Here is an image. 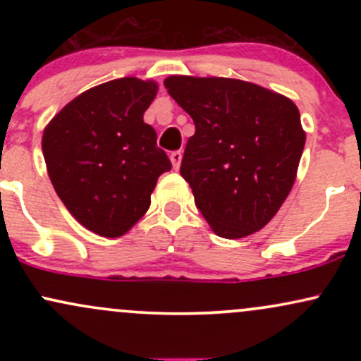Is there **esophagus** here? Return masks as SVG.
<instances>
[{
  "instance_id": "esophagus-1",
  "label": "esophagus",
  "mask_w": 361,
  "mask_h": 361,
  "mask_svg": "<svg viewBox=\"0 0 361 361\" xmlns=\"http://www.w3.org/2000/svg\"><path fill=\"white\" fill-rule=\"evenodd\" d=\"M171 163H173V168L175 169H178L180 168V164H181V157H183V152L181 151H175V152H171Z\"/></svg>"
}]
</instances>
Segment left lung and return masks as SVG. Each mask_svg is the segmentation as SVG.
Wrapping results in <instances>:
<instances>
[{
    "mask_svg": "<svg viewBox=\"0 0 361 361\" xmlns=\"http://www.w3.org/2000/svg\"><path fill=\"white\" fill-rule=\"evenodd\" d=\"M193 118L180 173L210 229L226 239L258 233L288 197L305 146L290 98L233 78L168 76Z\"/></svg>",
    "mask_w": 361,
    "mask_h": 361,
    "instance_id": "8db88e82",
    "label": "left lung"
}]
</instances>
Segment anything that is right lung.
Segmentation results:
<instances>
[{"label": "right lung", "mask_w": 361, "mask_h": 361, "mask_svg": "<svg viewBox=\"0 0 361 361\" xmlns=\"http://www.w3.org/2000/svg\"><path fill=\"white\" fill-rule=\"evenodd\" d=\"M157 82L120 78L86 90L44 128L54 190L71 215L103 238L127 234L151 205L157 178L171 169L144 122Z\"/></svg>", "instance_id": "1"}]
</instances>
